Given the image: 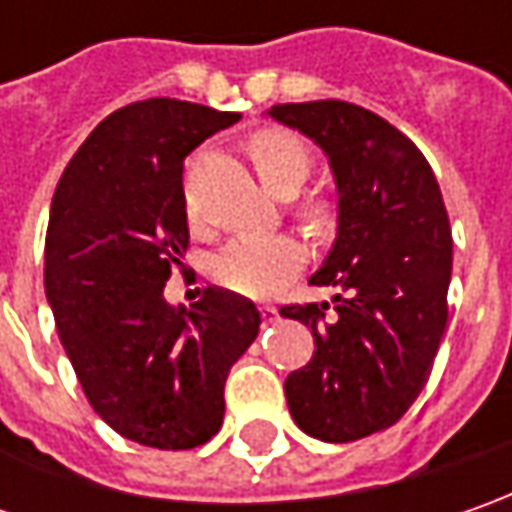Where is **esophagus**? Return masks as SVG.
Instances as JSON below:
<instances>
[{
	"mask_svg": "<svg viewBox=\"0 0 512 512\" xmlns=\"http://www.w3.org/2000/svg\"><path fill=\"white\" fill-rule=\"evenodd\" d=\"M259 313H262V322L265 325H273V322H279V310L273 305H262L259 307Z\"/></svg>",
	"mask_w": 512,
	"mask_h": 512,
	"instance_id": "34e87169",
	"label": "esophagus"
}]
</instances>
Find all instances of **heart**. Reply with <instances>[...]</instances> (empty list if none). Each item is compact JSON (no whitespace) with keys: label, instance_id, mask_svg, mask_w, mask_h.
I'll return each mask as SVG.
<instances>
[{"label":"heart","instance_id":"obj_1","mask_svg":"<svg viewBox=\"0 0 512 512\" xmlns=\"http://www.w3.org/2000/svg\"><path fill=\"white\" fill-rule=\"evenodd\" d=\"M250 156L259 170L262 182L273 193L299 190L310 173V156L305 145L282 130H265L253 136ZM310 219H319L322 210L310 207ZM305 265V247L290 236H259V239H236L225 250L216 253L210 273L219 285L245 296V299H267L279 293L282 287Z\"/></svg>","mask_w":512,"mask_h":512}]
</instances>
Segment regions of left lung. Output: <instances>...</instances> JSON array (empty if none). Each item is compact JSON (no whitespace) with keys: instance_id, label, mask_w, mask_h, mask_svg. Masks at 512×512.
<instances>
[{"instance_id":"obj_1","label":"left lung","mask_w":512,"mask_h":512,"mask_svg":"<svg viewBox=\"0 0 512 512\" xmlns=\"http://www.w3.org/2000/svg\"><path fill=\"white\" fill-rule=\"evenodd\" d=\"M276 122L325 150L339 230L310 282L330 305L279 313L313 330V359L285 382L293 422L322 442H356L396 424L427 384L447 327L453 236L433 170L402 130L325 99L273 105Z\"/></svg>"}]
</instances>
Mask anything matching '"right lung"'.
<instances>
[{
    "mask_svg": "<svg viewBox=\"0 0 512 512\" xmlns=\"http://www.w3.org/2000/svg\"><path fill=\"white\" fill-rule=\"evenodd\" d=\"M239 113L179 99L113 110L73 153L50 205L45 293L90 407L130 442L190 450L225 419L233 362L259 336L256 305L207 287L165 302L187 250L185 156Z\"/></svg>",
    "mask_w": 512,
    "mask_h": 512,
    "instance_id": "add662e5",
    "label": "right lung"
}]
</instances>
